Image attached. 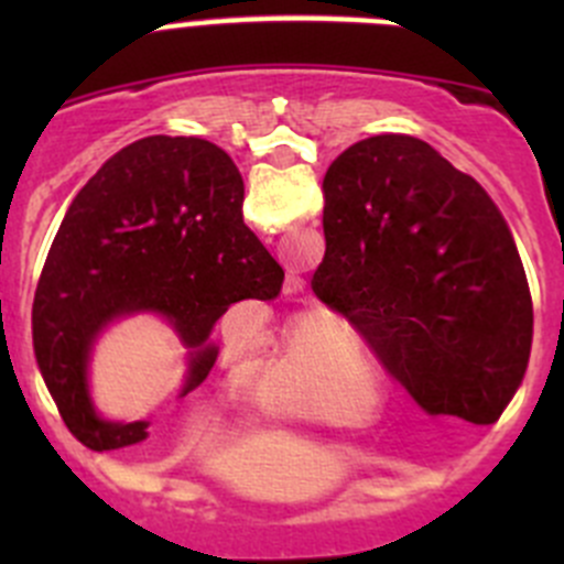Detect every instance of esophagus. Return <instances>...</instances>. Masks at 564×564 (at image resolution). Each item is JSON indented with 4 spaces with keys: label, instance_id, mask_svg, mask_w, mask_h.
Segmentation results:
<instances>
[{
    "label": "esophagus",
    "instance_id": "obj_1",
    "mask_svg": "<svg viewBox=\"0 0 564 564\" xmlns=\"http://www.w3.org/2000/svg\"><path fill=\"white\" fill-rule=\"evenodd\" d=\"M303 292V278L297 275V272H289L286 275V294H297Z\"/></svg>",
    "mask_w": 564,
    "mask_h": 564
}]
</instances>
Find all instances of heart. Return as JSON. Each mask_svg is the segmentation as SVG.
<instances>
[{
    "instance_id": "1",
    "label": "heart",
    "mask_w": 564,
    "mask_h": 564,
    "mask_svg": "<svg viewBox=\"0 0 564 564\" xmlns=\"http://www.w3.org/2000/svg\"><path fill=\"white\" fill-rule=\"evenodd\" d=\"M355 371L357 360L351 355H346L340 366H333L318 360L311 346L292 340L272 368L264 401L300 417L329 420L338 406V392Z\"/></svg>"
}]
</instances>
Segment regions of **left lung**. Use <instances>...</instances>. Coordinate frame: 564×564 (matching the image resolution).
Returning a JSON list of instances; mask_svg holds the SVG:
<instances>
[{"mask_svg": "<svg viewBox=\"0 0 564 564\" xmlns=\"http://www.w3.org/2000/svg\"><path fill=\"white\" fill-rule=\"evenodd\" d=\"M316 297L366 335L429 414L499 420L532 346V294L502 213L469 174L403 133L327 169Z\"/></svg>", "mask_w": 564, "mask_h": 564, "instance_id": "1", "label": "left lung"}]
</instances>
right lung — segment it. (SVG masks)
Returning <instances> with one entry per match:
<instances>
[{
  "label": "right lung",
  "mask_w": 564,
  "mask_h": 564,
  "mask_svg": "<svg viewBox=\"0 0 564 564\" xmlns=\"http://www.w3.org/2000/svg\"><path fill=\"white\" fill-rule=\"evenodd\" d=\"M246 185L213 141L150 135L108 158L54 237L32 305L40 373L62 420L89 451L147 440V420L95 409L89 362L113 322L152 314L187 349L180 398L218 360L215 322L240 300H275L283 267L242 220Z\"/></svg>",
  "instance_id": "add662e5"
}]
</instances>
